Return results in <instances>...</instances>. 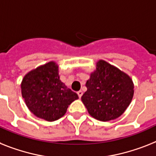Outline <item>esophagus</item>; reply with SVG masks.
<instances>
[{
  "label": "esophagus",
  "mask_w": 156,
  "mask_h": 156,
  "mask_svg": "<svg viewBox=\"0 0 156 156\" xmlns=\"http://www.w3.org/2000/svg\"><path fill=\"white\" fill-rule=\"evenodd\" d=\"M77 94H78V96H79V98L80 99L82 95H83V92L82 91H79V92H77Z\"/></svg>",
  "instance_id": "1"
}]
</instances>
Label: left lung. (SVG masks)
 I'll return each mask as SVG.
<instances>
[{"label":"left lung","instance_id":"1","mask_svg":"<svg viewBox=\"0 0 156 156\" xmlns=\"http://www.w3.org/2000/svg\"><path fill=\"white\" fill-rule=\"evenodd\" d=\"M81 100L89 115L100 121L117 119L132 102L134 83L127 73L100 60L86 82Z\"/></svg>","mask_w":156,"mask_h":156}]
</instances>
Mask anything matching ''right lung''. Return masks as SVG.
<instances>
[{
  "instance_id": "right-lung-1",
  "label": "right lung",
  "mask_w": 156,
  "mask_h": 156,
  "mask_svg": "<svg viewBox=\"0 0 156 156\" xmlns=\"http://www.w3.org/2000/svg\"><path fill=\"white\" fill-rule=\"evenodd\" d=\"M20 88L31 112L49 122L64 116L69 105L79 98L60 80L59 66L55 61L29 72L21 81Z\"/></svg>"
}]
</instances>
